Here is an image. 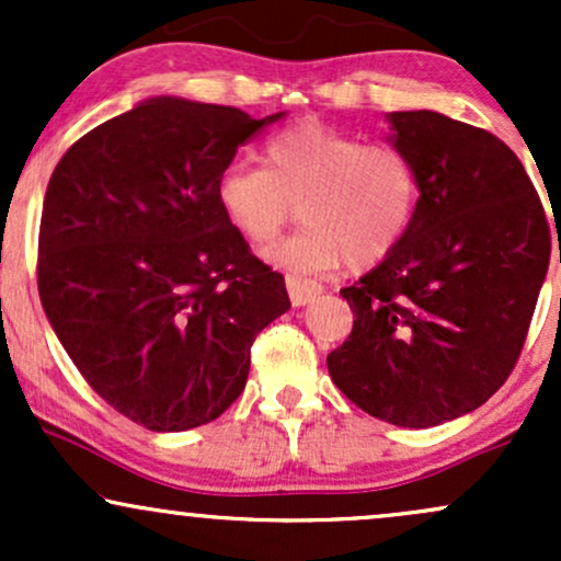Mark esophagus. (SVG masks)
Here are the masks:
<instances>
[{"instance_id": "34e87169", "label": "esophagus", "mask_w": 561, "mask_h": 561, "mask_svg": "<svg viewBox=\"0 0 561 561\" xmlns=\"http://www.w3.org/2000/svg\"><path fill=\"white\" fill-rule=\"evenodd\" d=\"M285 285H287L293 306H306V302H311L321 293V285H317V282L302 279V276H295V274L285 276Z\"/></svg>"}]
</instances>
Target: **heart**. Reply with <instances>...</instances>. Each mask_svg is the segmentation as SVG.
Wrapping results in <instances>:
<instances>
[{
	"label": "heart",
	"instance_id": "heart-1",
	"mask_svg": "<svg viewBox=\"0 0 561 561\" xmlns=\"http://www.w3.org/2000/svg\"><path fill=\"white\" fill-rule=\"evenodd\" d=\"M422 179L396 145L306 118L272 134L263 169L234 160L216 179V203L250 244H268L300 210L302 227L266 253L298 274L347 263L371 268L390 259L420 214Z\"/></svg>",
	"mask_w": 561,
	"mask_h": 561
}]
</instances>
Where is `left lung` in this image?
Returning a JSON list of instances; mask_svg holds the SVG:
<instances>
[{
	"mask_svg": "<svg viewBox=\"0 0 561 561\" xmlns=\"http://www.w3.org/2000/svg\"><path fill=\"white\" fill-rule=\"evenodd\" d=\"M390 124L420 169V214L390 259L340 289L356 319L327 366L366 414L435 427L485 403L517 366L551 229L519 158L491 131L433 111L390 113Z\"/></svg>",
	"mask_w": 561,
	"mask_h": 561,
	"instance_id": "left-lung-1",
	"label": "left lung"
}]
</instances>
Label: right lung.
I'll return each instance as SVG.
<instances>
[{
	"instance_id": "right-lung-1",
	"label": "right lung",
	"mask_w": 561,
	"mask_h": 561,
	"mask_svg": "<svg viewBox=\"0 0 561 561\" xmlns=\"http://www.w3.org/2000/svg\"><path fill=\"white\" fill-rule=\"evenodd\" d=\"M279 118L156 96L55 165L38 298L89 388L141 427L218 420L244 390L253 340L289 308L285 276L216 203L237 147Z\"/></svg>"
}]
</instances>
